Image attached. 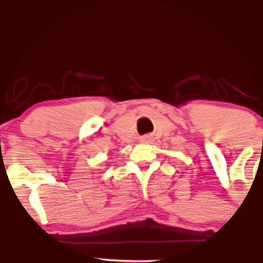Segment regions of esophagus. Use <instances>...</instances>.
I'll return each mask as SVG.
<instances>
[{
    "label": "esophagus",
    "mask_w": 263,
    "mask_h": 263,
    "mask_svg": "<svg viewBox=\"0 0 263 263\" xmlns=\"http://www.w3.org/2000/svg\"><path fill=\"white\" fill-rule=\"evenodd\" d=\"M142 141H143V142H147V141H149V136H144V137L142 138Z\"/></svg>",
    "instance_id": "esophagus-1"
}]
</instances>
